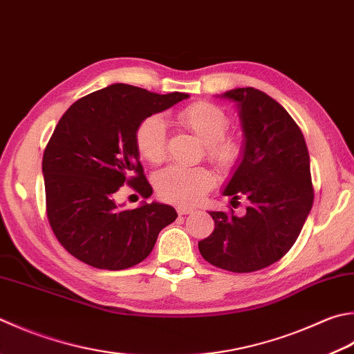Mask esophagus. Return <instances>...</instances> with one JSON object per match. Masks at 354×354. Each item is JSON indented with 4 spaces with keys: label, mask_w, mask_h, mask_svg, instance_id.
Instances as JSON below:
<instances>
[{
    "label": "esophagus",
    "mask_w": 354,
    "mask_h": 354,
    "mask_svg": "<svg viewBox=\"0 0 354 354\" xmlns=\"http://www.w3.org/2000/svg\"><path fill=\"white\" fill-rule=\"evenodd\" d=\"M177 212H178V216H186V214H191V212H194V209L188 208V206H185V205H178Z\"/></svg>",
    "instance_id": "obj_1"
}]
</instances>
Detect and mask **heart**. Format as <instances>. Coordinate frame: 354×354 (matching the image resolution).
Wrapping results in <instances>:
<instances>
[{"instance_id":"obj_1","label":"heart","mask_w":354,"mask_h":354,"mask_svg":"<svg viewBox=\"0 0 354 354\" xmlns=\"http://www.w3.org/2000/svg\"><path fill=\"white\" fill-rule=\"evenodd\" d=\"M178 120L200 142L206 145L209 158L220 166H230L237 160L240 146L230 137L228 118L222 109L211 103H196L183 109ZM166 126L160 115L145 117L136 128V146L138 154L151 163H158L165 156ZM214 178L205 168H185L172 165L158 171L154 178L157 194L174 203L191 205L198 202L208 191Z\"/></svg>"}]
</instances>
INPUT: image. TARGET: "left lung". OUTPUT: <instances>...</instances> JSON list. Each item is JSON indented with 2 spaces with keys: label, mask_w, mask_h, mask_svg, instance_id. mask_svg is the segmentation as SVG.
<instances>
[{
  "label": "left lung",
  "mask_w": 354,
  "mask_h": 354,
  "mask_svg": "<svg viewBox=\"0 0 354 354\" xmlns=\"http://www.w3.org/2000/svg\"><path fill=\"white\" fill-rule=\"evenodd\" d=\"M236 103L243 148L223 196L246 198L243 216L209 211L214 231L198 242L211 265L251 272L282 259L295 245L313 206L310 156L302 131L274 98L254 88L222 95Z\"/></svg>",
  "instance_id": "1"
}]
</instances>
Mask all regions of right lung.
Wrapping results in <instances>:
<instances>
[{
  "mask_svg": "<svg viewBox=\"0 0 354 354\" xmlns=\"http://www.w3.org/2000/svg\"><path fill=\"white\" fill-rule=\"evenodd\" d=\"M186 98L115 83L77 100L59 118L43 156L46 208L53 234L73 257L100 270H126L148 257L158 232L177 218L172 206L158 202L124 209L115 192L128 183L152 196L136 128Z\"/></svg>",
  "mask_w": 354,
  "mask_h": 354,
  "instance_id": "1",
  "label": "right lung"
}]
</instances>
